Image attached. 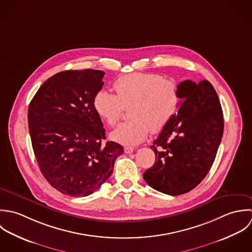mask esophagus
<instances>
[{"label": "esophagus", "mask_w": 252, "mask_h": 252, "mask_svg": "<svg viewBox=\"0 0 252 252\" xmlns=\"http://www.w3.org/2000/svg\"><path fill=\"white\" fill-rule=\"evenodd\" d=\"M133 151H134V148H132V147H129V146L125 147V153L126 154H131Z\"/></svg>", "instance_id": "34e87169"}]
</instances>
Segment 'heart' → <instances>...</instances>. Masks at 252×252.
<instances>
[{
	"instance_id": "obj_1",
	"label": "heart",
	"mask_w": 252,
	"mask_h": 252,
	"mask_svg": "<svg viewBox=\"0 0 252 252\" xmlns=\"http://www.w3.org/2000/svg\"><path fill=\"white\" fill-rule=\"evenodd\" d=\"M117 94L98 92L94 99L96 113L109 126H114L121 119L124 109L129 108L132 119L120 125L111 138L124 145L143 142L150 131H161L177 113L180 105L178 85L164 80L159 74L132 73L114 83Z\"/></svg>"
}]
</instances>
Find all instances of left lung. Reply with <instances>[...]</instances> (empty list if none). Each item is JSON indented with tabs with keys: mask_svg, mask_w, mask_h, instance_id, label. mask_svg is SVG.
<instances>
[{
	"mask_svg": "<svg viewBox=\"0 0 252 252\" xmlns=\"http://www.w3.org/2000/svg\"><path fill=\"white\" fill-rule=\"evenodd\" d=\"M177 115L154 140V165L143 176L153 189L170 196L190 192L208 173L224 130L221 104L212 85L190 80L179 85Z\"/></svg>",
	"mask_w": 252,
	"mask_h": 252,
	"instance_id": "8db88e82",
	"label": "left lung"
}]
</instances>
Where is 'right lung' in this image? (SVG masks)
<instances>
[{"label":"right lung","mask_w":252,"mask_h":252,"mask_svg":"<svg viewBox=\"0 0 252 252\" xmlns=\"http://www.w3.org/2000/svg\"><path fill=\"white\" fill-rule=\"evenodd\" d=\"M100 70H67L48 79L29 104L28 126L39 167L64 195L86 197L111 176L122 145L108 141L94 99Z\"/></svg>","instance_id":"obj_1"}]
</instances>
